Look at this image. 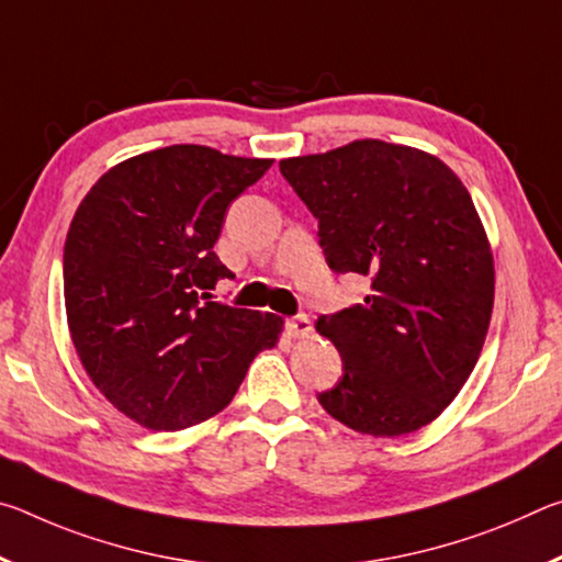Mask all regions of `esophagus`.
<instances>
[{
    "label": "esophagus",
    "mask_w": 562,
    "mask_h": 562,
    "mask_svg": "<svg viewBox=\"0 0 562 562\" xmlns=\"http://www.w3.org/2000/svg\"><path fill=\"white\" fill-rule=\"evenodd\" d=\"M284 329H288L290 337L302 339V337H307L310 331H312V322H310L307 315H294V317H290L288 322H284Z\"/></svg>",
    "instance_id": "obj_1"
}]
</instances>
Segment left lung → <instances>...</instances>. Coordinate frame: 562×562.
Wrapping results in <instances>:
<instances>
[{"instance_id":"1","label":"left lung","mask_w":562,"mask_h":562,"mask_svg":"<svg viewBox=\"0 0 562 562\" xmlns=\"http://www.w3.org/2000/svg\"><path fill=\"white\" fill-rule=\"evenodd\" d=\"M280 173L317 217L329 270L372 288L317 319L341 357L319 404L359 434L422 429L461 392L491 322L493 258L469 190L436 156L374 138Z\"/></svg>"}]
</instances>
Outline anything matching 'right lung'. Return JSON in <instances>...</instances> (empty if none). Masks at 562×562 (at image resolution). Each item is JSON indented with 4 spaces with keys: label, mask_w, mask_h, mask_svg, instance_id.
<instances>
[{
    "label": "right lung",
    "mask_w": 562,
    "mask_h": 562,
    "mask_svg": "<svg viewBox=\"0 0 562 562\" xmlns=\"http://www.w3.org/2000/svg\"><path fill=\"white\" fill-rule=\"evenodd\" d=\"M272 160L168 146L99 178L64 245L69 331L91 382L133 422L188 429L233 402L278 315L213 302L235 274L213 245L225 213Z\"/></svg>",
    "instance_id": "right-lung-1"
}]
</instances>
